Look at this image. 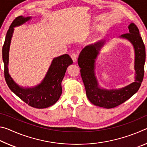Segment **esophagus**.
<instances>
[{
	"instance_id": "34e87169",
	"label": "esophagus",
	"mask_w": 147,
	"mask_h": 147,
	"mask_svg": "<svg viewBox=\"0 0 147 147\" xmlns=\"http://www.w3.org/2000/svg\"><path fill=\"white\" fill-rule=\"evenodd\" d=\"M71 58H72V59H73V61H74V62H76V61H77V58H78V55H77L76 54H73L71 55Z\"/></svg>"
}]
</instances>
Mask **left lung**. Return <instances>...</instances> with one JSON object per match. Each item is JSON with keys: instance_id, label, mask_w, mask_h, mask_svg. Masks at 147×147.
Listing matches in <instances>:
<instances>
[{"instance_id": "obj_1", "label": "left lung", "mask_w": 147, "mask_h": 147, "mask_svg": "<svg viewBox=\"0 0 147 147\" xmlns=\"http://www.w3.org/2000/svg\"><path fill=\"white\" fill-rule=\"evenodd\" d=\"M128 28V33L121 35L119 38L130 41L134 49L135 80L129 85L122 88L111 89L102 88L99 85L94 70L95 63L100 50L106 43V40L98 41L86 46L79 54L78 63L87 97L94 105L107 109L115 108L132 96L140 88L144 76L145 47L136 24L131 23Z\"/></svg>"}]
</instances>
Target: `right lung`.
Here are the masks:
<instances>
[{
	"mask_svg": "<svg viewBox=\"0 0 147 147\" xmlns=\"http://www.w3.org/2000/svg\"><path fill=\"white\" fill-rule=\"evenodd\" d=\"M32 17L19 16L15 19L7 32L2 47V59L4 64V77L6 84L12 92L33 108L42 109L54 105L59 100L62 93L61 82L68 66L73 60L68 54L54 58L40 84L31 88H24L17 84L8 72L9 51L14 28L28 22Z\"/></svg>",
	"mask_w": 147,
	"mask_h": 147,
	"instance_id": "add662e5",
	"label": "right lung"
}]
</instances>
